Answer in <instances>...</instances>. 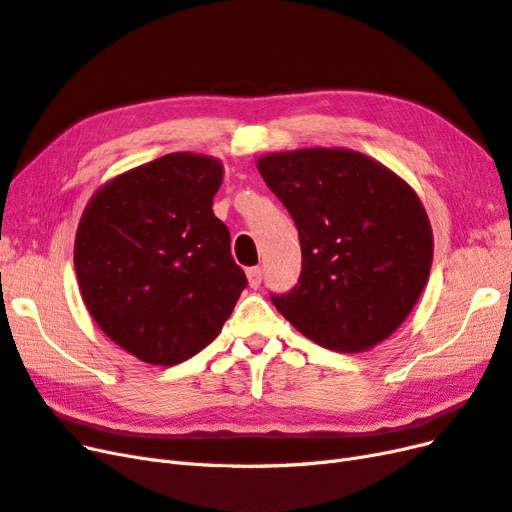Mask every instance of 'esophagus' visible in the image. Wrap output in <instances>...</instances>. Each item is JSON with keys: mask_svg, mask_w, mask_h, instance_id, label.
I'll use <instances>...</instances> for the list:
<instances>
[{"mask_svg": "<svg viewBox=\"0 0 512 512\" xmlns=\"http://www.w3.org/2000/svg\"><path fill=\"white\" fill-rule=\"evenodd\" d=\"M247 282H250L252 288H258L262 282V269L260 267H250L247 269Z\"/></svg>", "mask_w": 512, "mask_h": 512, "instance_id": "obj_1", "label": "esophagus"}]
</instances>
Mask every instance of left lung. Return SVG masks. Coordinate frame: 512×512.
Listing matches in <instances>:
<instances>
[{
	"instance_id": "8db88e82",
	"label": "left lung",
	"mask_w": 512,
	"mask_h": 512,
	"mask_svg": "<svg viewBox=\"0 0 512 512\" xmlns=\"http://www.w3.org/2000/svg\"><path fill=\"white\" fill-rule=\"evenodd\" d=\"M301 241V277L271 301L318 346L365 352L410 316L429 280L433 232L421 198L352 149L267 153L256 162Z\"/></svg>"
}]
</instances>
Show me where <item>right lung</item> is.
Segmentation results:
<instances>
[{
	"label": "right lung",
	"instance_id": "1",
	"mask_svg": "<svg viewBox=\"0 0 512 512\" xmlns=\"http://www.w3.org/2000/svg\"><path fill=\"white\" fill-rule=\"evenodd\" d=\"M224 166L168 153L104 183L74 239L81 297L136 359L177 365L220 335L247 286L230 232L213 215Z\"/></svg>",
	"mask_w": 512,
	"mask_h": 512
}]
</instances>
